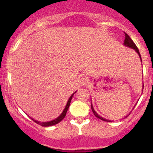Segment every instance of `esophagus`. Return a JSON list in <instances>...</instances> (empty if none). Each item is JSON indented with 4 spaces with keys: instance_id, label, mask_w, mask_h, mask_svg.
Returning a JSON list of instances; mask_svg holds the SVG:
<instances>
[{
    "instance_id": "esophagus-1",
    "label": "esophagus",
    "mask_w": 153,
    "mask_h": 153,
    "mask_svg": "<svg viewBox=\"0 0 153 153\" xmlns=\"http://www.w3.org/2000/svg\"><path fill=\"white\" fill-rule=\"evenodd\" d=\"M88 81L85 77H81V79H80V83H81V85H85L87 84Z\"/></svg>"
}]
</instances>
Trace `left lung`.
Returning a JSON list of instances; mask_svg holds the SVG:
<instances>
[{
  "label": "left lung",
  "mask_w": 153,
  "mask_h": 153,
  "mask_svg": "<svg viewBox=\"0 0 153 153\" xmlns=\"http://www.w3.org/2000/svg\"><path fill=\"white\" fill-rule=\"evenodd\" d=\"M124 45L125 46V47H129V48H131V49H134V50H135V52H136L138 54V55H139V57H140V59H141V62H142V61H141V55H140V52H139V50H138V47H136V45H135V43H134L133 41H132V40L131 39L130 37H129V35H128L126 33H125V40H124ZM134 107H135V106H134ZM91 109H92V112H93V113H94V115H95V116L97 117V118H99V119L102 120V121H109V122H110V121H111V120H107V119H106V118H103V117L100 116V115H98V114L96 112H95V109H94L93 106H92V103H91ZM129 115H126V116L124 117V118H126V117H127Z\"/></svg>",
  "instance_id": "1"
}]
</instances>
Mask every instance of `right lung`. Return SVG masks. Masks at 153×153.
I'll return each mask as SVG.
<instances>
[{"label":"right lung","instance_id":"1","mask_svg":"<svg viewBox=\"0 0 153 153\" xmlns=\"http://www.w3.org/2000/svg\"><path fill=\"white\" fill-rule=\"evenodd\" d=\"M76 92H77V91H75V92H74V93L72 94V95H71L70 97H69V100H68L67 104H66L65 108H64V110H63L62 113H61V115H60L58 117V118H55V119L52 120V121H47V122H41V121H37V120H35V119H34V118H31V117H30V118H32V119L33 120V121H35V123H37V124L41 125V126H53V125H55V124H58V123L61 122V121H62V120L64 119V118H65L66 114H67V112L68 109H69V105H70L71 100H72V96H73V95Z\"/></svg>","mask_w":153,"mask_h":153}]
</instances>
